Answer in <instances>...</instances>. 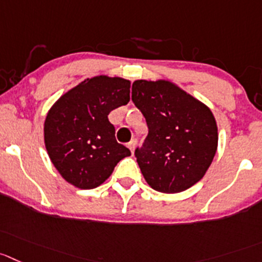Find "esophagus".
<instances>
[{"label": "esophagus", "instance_id": "1", "mask_svg": "<svg viewBox=\"0 0 262 262\" xmlns=\"http://www.w3.org/2000/svg\"><path fill=\"white\" fill-rule=\"evenodd\" d=\"M127 146H128V149L131 150V153L134 154V151H135V148H136V141L135 140H131L128 144H127Z\"/></svg>", "mask_w": 262, "mask_h": 262}]
</instances>
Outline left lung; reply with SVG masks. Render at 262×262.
<instances>
[{
  "label": "left lung",
  "instance_id": "1",
  "mask_svg": "<svg viewBox=\"0 0 262 262\" xmlns=\"http://www.w3.org/2000/svg\"><path fill=\"white\" fill-rule=\"evenodd\" d=\"M133 100L149 134L136 161L151 189L180 193L198 183L215 158L219 129L204 103L167 79H136Z\"/></svg>",
  "mask_w": 262,
  "mask_h": 262
}]
</instances>
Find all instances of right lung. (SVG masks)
<instances>
[{
  "mask_svg": "<svg viewBox=\"0 0 262 262\" xmlns=\"http://www.w3.org/2000/svg\"><path fill=\"white\" fill-rule=\"evenodd\" d=\"M131 82L105 74L86 78L52 104L43 139L52 164L67 183L94 189L131 151L117 143L108 114L129 101Z\"/></svg>",
  "mask_w": 262,
  "mask_h": 262,
  "instance_id": "add662e5",
  "label": "right lung"
}]
</instances>
